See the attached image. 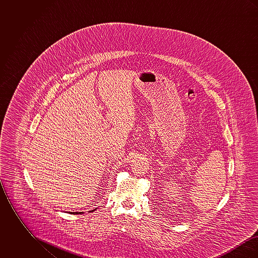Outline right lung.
<instances>
[{
    "mask_svg": "<svg viewBox=\"0 0 258 258\" xmlns=\"http://www.w3.org/2000/svg\"><path fill=\"white\" fill-rule=\"evenodd\" d=\"M93 211H95V210H93ZM93 211H92V212H93ZM71 214H74V215H75V214H81V212H79V213H78V212H72Z\"/></svg>",
    "mask_w": 258,
    "mask_h": 258,
    "instance_id": "right-lung-1",
    "label": "right lung"
}]
</instances>
